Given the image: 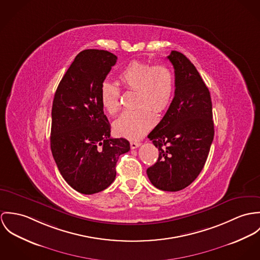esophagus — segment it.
Listing matches in <instances>:
<instances>
[{
	"label": "esophagus",
	"mask_w": 260,
	"mask_h": 260,
	"mask_svg": "<svg viewBox=\"0 0 260 260\" xmlns=\"http://www.w3.org/2000/svg\"><path fill=\"white\" fill-rule=\"evenodd\" d=\"M140 145H141V143H138V142H131V147H132L133 149L138 148Z\"/></svg>",
	"instance_id": "obj_1"
}]
</instances>
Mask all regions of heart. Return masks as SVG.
<instances>
[{
  "label": "heart",
  "mask_w": 260,
  "mask_h": 260,
  "mask_svg": "<svg viewBox=\"0 0 260 260\" xmlns=\"http://www.w3.org/2000/svg\"><path fill=\"white\" fill-rule=\"evenodd\" d=\"M119 82L126 89L136 90L133 111H125L114 122L117 136L139 140L155 123V113L166 111L174 92V76L165 64L151 66L133 60L119 73ZM100 99L104 109L115 115L120 107V89L113 83L104 82L100 87Z\"/></svg>",
  "instance_id": "obj_1"
}]
</instances>
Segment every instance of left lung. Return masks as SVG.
Returning a JSON list of instances; mask_svg holds the SVG:
<instances>
[{"label":"left lung","instance_id":"8db88e82","mask_svg":"<svg viewBox=\"0 0 260 260\" xmlns=\"http://www.w3.org/2000/svg\"><path fill=\"white\" fill-rule=\"evenodd\" d=\"M174 98L147 138L158 148L157 161L146 170L150 182L165 191L188 186L205 165L214 137L210 92L193 63L172 51Z\"/></svg>","mask_w":260,"mask_h":260}]
</instances>
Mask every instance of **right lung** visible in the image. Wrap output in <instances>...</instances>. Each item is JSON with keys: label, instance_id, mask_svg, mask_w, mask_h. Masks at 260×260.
I'll return each mask as SVG.
<instances>
[{"label": "right lung", "instance_id": "obj_1", "mask_svg": "<svg viewBox=\"0 0 260 260\" xmlns=\"http://www.w3.org/2000/svg\"><path fill=\"white\" fill-rule=\"evenodd\" d=\"M116 56L85 50L58 84L52 108L51 149L58 171L75 190L93 194L116 178L118 156L129 150L125 139H112L100 87Z\"/></svg>", "mask_w": 260, "mask_h": 260}]
</instances>
